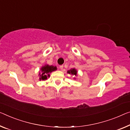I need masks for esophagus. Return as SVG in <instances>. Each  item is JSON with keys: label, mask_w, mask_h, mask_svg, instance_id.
I'll use <instances>...</instances> for the list:
<instances>
[{"label": "esophagus", "mask_w": 130, "mask_h": 130, "mask_svg": "<svg viewBox=\"0 0 130 130\" xmlns=\"http://www.w3.org/2000/svg\"><path fill=\"white\" fill-rule=\"evenodd\" d=\"M60 69L61 70H63V65L60 66Z\"/></svg>", "instance_id": "34e87169"}]
</instances>
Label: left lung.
<instances>
[{
	"mask_svg": "<svg viewBox=\"0 0 130 130\" xmlns=\"http://www.w3.org/2000/svg\"><path fill=\"white\" fill-rule=\"evenodd\" d=\"M67 73L70 74L75 75V76H77V70L75 69V68H73V69L69 70L67 71ZM74 79H75V78H74Z\"/></svg>",
	"mask_w": 130,
	"mask_h": 130,
	"instance_id": "left-lung-1",
	"label": "left lung"
}]
</instances>
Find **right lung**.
I'll list each match as a JSON object with an SVG mask.
<instances>
[{
    "mask_svg": "<svg viewBox=\"0 0 130 130\" xmlns=\"http://www.w3.org/2000/svg\"><path fill=\"white\" fill-rule=\"evenodd\" d=\"M57 67L54 66L53 65L49 66L48 64H45L41 68V73H39V80L43 81L47 79L50 77V73L56 70Z\"/></svg>",
    "mask_w": 130,
    "mask_h": 130,
    "instance_id": "1",
    "label": "right lung"
}]
</instances>
